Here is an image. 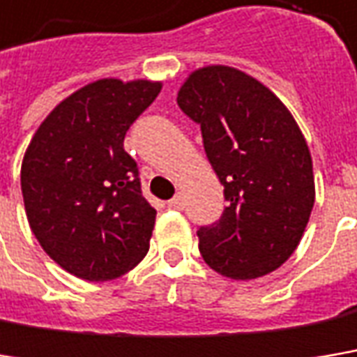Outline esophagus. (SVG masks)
<instances>
[{
	"label": "esophagus",
	"instance_id": "esophagus-1",
	"mask_svg": "<svg viewBox=\"0 0 357 357\" xmlns=\"http://www.w3.org/2000/svg\"><path fill=\"white\" fill-rule=\"evenodd\" d=\"M167 206L174 208V210H181V208H183V198H181V196H176V198H172L167 202Z\"/></svg>",
	"mask_w": 357,
	"mask_h": 357
}]
</instances>
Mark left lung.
<instances>
[{
	"label": "left lung",
	"mask_w": 357,
	"mask_h": 357,
	"mask_svg": "<svg viewBox=\"0 0 357 357\" xmlns=\"http://www.w3.org/2000/svg\"><path fill=\"white\" fill-rule=\"evenodd\" d=\"M178 105L199 125L228 202L220 220L199 226L204 261L236 281L273 273L297 248L315 202L299 125L257 78L220 64L190 74Z\"/></svg>",
	"instance_id": "left-lung-1"
}]
</instances>
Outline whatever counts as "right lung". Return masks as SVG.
<instances>
[{"mask_svg": "<svg viewBox=\"0 0 357 357\" xmlns=\"http://www.w3.org/2000/svg\"><path fill=\"white\" fill-rule=\"evenodd\" d=\"M161 82L102 78L64 98L33 133L22 194L44 252L84 281H111L143 261L155 210L123 141Z\"/></svg>", "mask_w": 357, "mask_h": 357, "instance_id": "right-lung-1", "label": "right lung"}]
</instances>
